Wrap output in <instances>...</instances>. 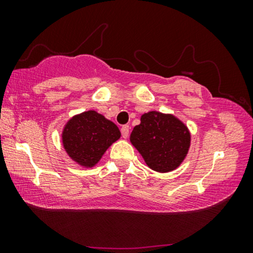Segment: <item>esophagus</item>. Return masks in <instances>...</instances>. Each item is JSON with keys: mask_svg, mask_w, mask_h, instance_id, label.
I'll return each instance as SVG.
<instances>
[{"mask_svg": "<svg viewBox=\"0 0 253 253\" xmlns=\"http://www.w3.org/2000/svg\"><path fill=\"white\" fill-rule=\"evenodd\" d=\"M129 130H130L129 126H123L122 127H121V133H122L123 138L129 137Z\"/></svg>", "mask_w": 253, "mask_h": 253, "instance_id": "1", "label": "esophagus"}]
</instances>
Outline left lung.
Wrapping results in <instances>:
<instances>
[{
  "label": "left lung",
  "instance_id": "1",
  "mask_svg": "<svg viewBox=\"0 0 253 253\" xmlns=\"http://www.w3.org/2000/svg\"><path fill=\"white\" fill-rule=\"evenodd\" d=\"M130 140L146 165L159 172L174 170L184 160L190 147V132L172 115L150 112L133 127Z\"/></svg>",
  "mask_w": 253,
  "mask_h": 253
}]
</instances>
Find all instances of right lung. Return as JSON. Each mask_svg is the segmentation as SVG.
<instances>
[{"label":"right lung","instance_id":"right-lung-1","mask_svg":"<svg viewBox=\"0 0 253 253\" xmlns=\"http://www.w3.org/2000/svg\"><path fill=\"white\" fill-rule=\"evenodd\" d=\"M120 137L116 124L94 110L72 117L62 136L69 157L85 167L98 164L107 148Z\"/></svg>","mask_w":253,"mask_h":253}]
</instances>
